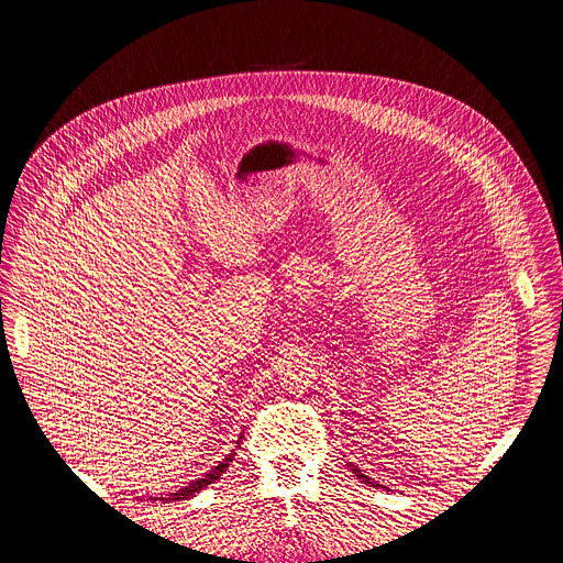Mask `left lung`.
<instances>
[{
  "instance_id": "obj_1",
  "label": "left lung",
  "mask_w": 563,
  "mask_h": 563,
  "mask_svg": "<svg viewBox=\"0 0 563 563\" xmlns=\"http://www.w3.org/2000/svg\"><path fill=\"white\" fill-rule=\"evenodd\" d=\"M352 471H354V473H356V475H358V478H365V483H372V481H369V478H367V475H363V473H361V471H358V468H354V466H352Z\"/></svg>"
}]
</instances>
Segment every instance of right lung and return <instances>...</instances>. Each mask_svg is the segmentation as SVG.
Returning <instances> with one entry per match:
<instances>
[{
    "label": "right lung",
    "mask_w": 563,
    "mask_h": 563,
    "mask_svg": "<svg viewBox=\"0 0 563 563\" xmlns=\"http://www.w3.org/2000/svg\"><path fill=\"white\" fill-rule=\"evenodd\" d=\"M239 444H241V440H239ZM236 453H230L219 466H213L209 473H205L202 478H198V481H194V483H189L185 489H180L178 494H168L166 498L164 496H159V498H151V500H185V498H191L194 494H198L200 489H205L207 485H211L213 481H219L221 475L225 473V468L230 466V462H232V457H234Z\"/></svg>",
    "instance_id": "add662e5"
}]
</instances>
